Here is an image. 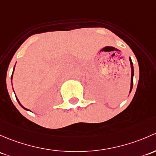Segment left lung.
I'll return each mask as SVG.
<instances>
[{
	"label": "left lung",
	"mask_w": 156,
	"mask_h": 156,
	"mask_svg": "<svg viewBox=\"0 0 156 156\" xmlns=\"http://www.w3.org/2000/svg\"><path fill=\"white\" fill-rule=\"evenodd\" d=\"M131 62V68H132V76H131V88H130V92L132 91V86H133V76H134V69H133V66H132V62L131 58L129 59Z\"/></svg>",
	"instance_id": "obj_1"
}]
</instances>
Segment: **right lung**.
Returning a JSON list of instances; mask_svg holds the SVG:
<instances>
[{
	"instance_id": "obj_1",
	"label": "right lung",
	"mask_w": 156,
	"mask_h": 156,
	"mask_svg": "<svg viewBox=\"0 0 156 156\" xmlns=\"http://www.w3.org/2000/svg\"><path fill=\"white\" fill-rule=\"evenodd\" d=\"M14 69H15V67H14ZM13 72H14V69H13ZM12 74H13V73H12ZM12 77H11V78H12ZM16 99H17L18 102H19V105H21V106H22V107L23 108H24V109H25V110H27V108H24V107H23V106L22 105H21V103H20V102H19V99H17V97H16ZM27 111H29V110H27Z\"/></svg>"
}]
</instances>
